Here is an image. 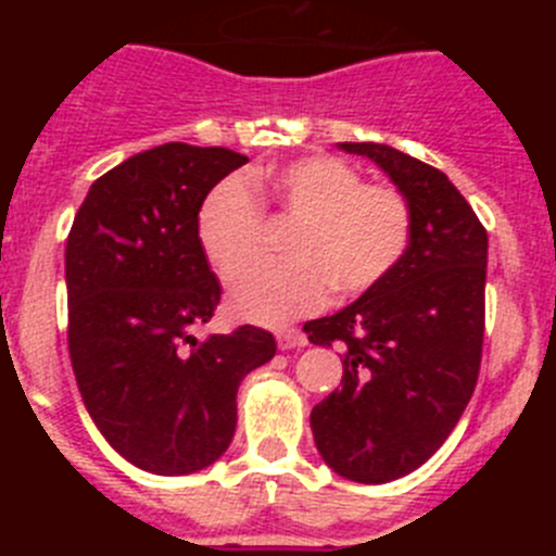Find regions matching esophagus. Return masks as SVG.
I'll return each instance as SVG.
<instances>
[{
    "instance_id": "1",
    "label": "esophagus",
    "mask_w": 556,
    "mask_h": 556,
    "mask_svg": "<svg viewBox=\"0 0 556 556\" xmlns=\"http://www.w3.org/2000/svg\"><path fill=\"white\" fill-rule=\"evenodd\" d=\"M275 339H278V348L281 351H289V348H303L306 345V337L294 326H281L275 331Z\"/></svg>"
}]
</instances>
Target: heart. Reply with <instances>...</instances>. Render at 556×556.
<instances>
[{
	"label": "heart",
	"instance_id": "1",
	"mask_svg": "<svg viewBox=\"0 0 556 556\" xmlns=\"http://www.w3.org/2000/svg\"><path fill=\"white\" fill-rule=\"evenodd\" d=\"M262 207L293 219L285 237L289 260L235 267L252 252ZM205 262L230 275L228 308L258 326L312 314L337 298H358L387 281L409 253L415 214L392 184H365L337 155H306L278 169L225 178L203 198L194 223Z\"/></svg>",
	"mask_w": 556,
	"mask_h": 556
}]
</instances>
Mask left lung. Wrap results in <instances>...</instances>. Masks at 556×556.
I'll return each mask as SVG.
<instances>
[{"label": "left lung", "mask_w": 556, "mask_h": 556, "mask_svg": "<svg viewBox=\"0 0 556 556\" xmlns=\"http://www.w3.org/2000/svg\"><path fill=\"white\" fill-rule=\"evenodd\" d=\"M395 180L415 214L409 253L356 303L303 326L345 348L342 387L312 409L328 468L384 484L448 440L476 390L484 345L488 230L445 172L372 141H342Z\"/></svg>", "instance_id": "1"}]
</instances>
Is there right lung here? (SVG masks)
<instances>
[{"mask_svg": "<svg viewBox=\"0 0 556 556\" xmlns=\"http://www.w3.org/2000/svg\"><path fill=\"white\" fill-rule=\"evenodd\" d=\"M248 164L228 147H152L94 180L66 239L68 356L83 404L136 468L184 476L233 440L236 390L278 345L239 326L198 339L219 306L198 208Z\"/></svg>", "mask_w": 556, "mask_h": 556, "instance_id": "obj_1", "label": "right lung"}]
</instances>
